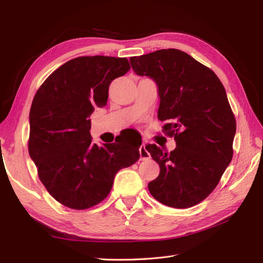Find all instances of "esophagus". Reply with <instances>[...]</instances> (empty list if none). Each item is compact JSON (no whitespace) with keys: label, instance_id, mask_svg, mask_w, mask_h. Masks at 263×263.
Here are the masks:
<instances>
[{"label":"esophagus","instance_id":"34e87169","mask_svg":"<svg viewBox=\"0 0 263 263\" xmlns=\"http://www.w3.org/2000/svg\"><path fill=\"white\" fill-rule=\"evenodd\" d=\"M139 154H140V159H141V160H148V159H150V154L148 153V150L146 148V144H142L140 146Z\"/></svg>","mask_w":263,"mask_h":263}]
</instances>
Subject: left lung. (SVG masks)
<instances>
[{
    "label": "left lung",
    "mask_w": 263,
    "mask_h": 263,
    "mask_svg": "<svg viewBox=\"0 0 263 263\" xmlns=\"http://www.w3.org/2000/svg\"><path fill=\"white\" fill-rule=\"evenodd\" d=\"M135 73L158 84V118L174 136L177 148L165 153L146 146L160 173L148 183L158 202L187 209L208 197L233 159L236 119L224 85L214 71L179 49L132 57Z\"/></svg>",
    "instance_id": "obj_1"
}]
</instances>
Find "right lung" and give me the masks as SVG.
Instances as JSON below:
<instances>
[{
	"instance_id": "add662e5",
	"label": "right lung",
	"mask_w": 263,
	"mask_h": 263,
	"mask_svg": "<svg viewBox=\"0 0 263 263\" xmlns=\"http://www.w3.org/2000/svg\"><path fill=\"white\" fill-rule=\"evenodd\" d=\"M130 69L126 58L78 57L46 79L29 113L28 151L49 194L72 210H86L109 194L115 174L136 162L141 144L122 137L99 147L90 116L106 105L114 79Z\"/></svg>"
}]
</instances>
